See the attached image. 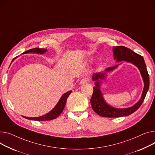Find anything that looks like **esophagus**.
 <instances>
[{
    "label": "esophagus",
    "instance_id": "34e87169",
    "mask_svg": "<svg viewBox=\"0 0 155 155\" xmlns=\"http://www.w3.org/2000/svg\"><path fill=\"white\" fill-rule=\"evenodd\" d=\"M89 81V78H83L81 81H80V84H87L88 83V82Z\"/></svg>",
    "mask_w": 155,
    "mask_h": 155
}]
</instances>
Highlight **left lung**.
Masks as SVG:
<instances>
[{"label": "left lung", "instance_id": "8db88e82", "mask_svg": "<svg viewBox=\"0 0 155 155\" xmlns=\"http://www.w3.org/2000/svg\"><path fill=\"white\" fill-rule=\"evenodd\" d=\"M113 55H114V59L118 62L121 61H125L137 66L140 71L144 82V88L141 97L135 105L126 108H117L111 107L107 104L100 88L101 87V81L102 80H105L107 77V72L115 69L118 65L108 67L106 68L104 72H98L92 76L93 81H96L95 84V87H94V92H93L92 97L90 99L91 105L93 110L101 117L117 118L130 115L140 108L143 101L145 100L149 89L150 78L145 60L141 55L134 52L130 48L124 46L113 47Z\"/></svg>", "mask_w": 155, "mask_h": 155}]
</instances>
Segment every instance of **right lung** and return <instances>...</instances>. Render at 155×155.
<instances>
[{
	"instance_id": "1",
	"label": "right lung",
	"mask_w": 155,
	"mask_h": 155,
	"mask_svg": "<svg viewBox=\"0 0 155 155\" xmlns=\"http://www.w3.org/2000/svg\"><path fill=\"white\" fill-rule=\"evenodd\" d=\"M47 49L45 48H32V49H30L26 51H24L23 53L24 54H28V53H36V54H43L45 52L47 51ZM17 57L14 58L12 61L16 58ZM71 93V91H68L67 92H66L65 94H64L60 98V99L59 100L58 102L57 103V104L55 105V107L51 110L50 112H48L47 114L42 115L41 117H24L22 116L24 118L28 119V120H35V121H47V120H54L56 118H57L61 113V112L63 111L66 102H67V98L68 97V96L70 95V94Z\"/></svg>"
}]
</instances>
